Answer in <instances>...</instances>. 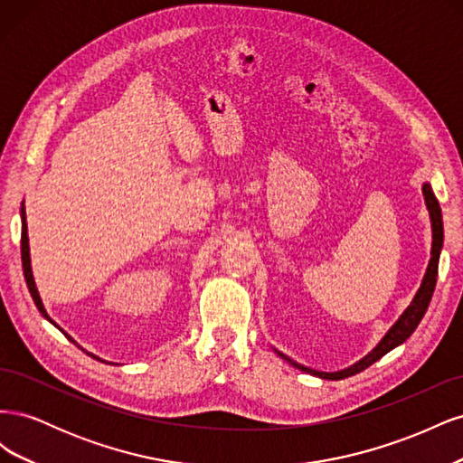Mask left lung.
Instances as JSON below:
<instances>
[{"label": "left lung", "instance_id": "obj_1", "mask_svg": "<svg viewBox=\"0 0 463 463\" xmlns=\"http://www.w3.org/2000/svg\"><path fill=\"white\" fill-rule=\"evenodd\" d=\"M423 197H425V204L429 210V218H430V230H432V245H430V260L427 264V270L425 276L421 279V286L415 291V296L411 299V303L405 307L403 313L398 317V320L392 325L386 334L383 335L378 344L371 349L367 355H363L359 361H355L354 365H349L345 369L340 371H334V373H326V371H317L311 367H305L301 363L289 359L288 355H284L282 352H274L282 357L284 361H288L291 367H296L303 373H309L313 376L318 378H325V381H342V378L347 376H354L361 371H365L367 367H371L373 363H376L383 355H386L392 349L402 345L405 340L410 338V335L415 332V328L419 326V322L425 317L427 309H429V303L432 298V291L434 286H437V274H439V260H440V250H442V243H444V228H442V213H440V206L437 197H434V193L430 189V184H423Z\"/></svg>", "mask_w": 463, "mask_h": 463}]
</instances>
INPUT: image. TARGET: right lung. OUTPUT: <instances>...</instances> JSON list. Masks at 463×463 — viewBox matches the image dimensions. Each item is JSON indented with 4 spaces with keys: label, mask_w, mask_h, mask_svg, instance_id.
I'll use <instances>...</instances> for the list:
<instances>
[{
    "label": "right lung",
    "mask_w": 463,
    "mask_h": 463,
    "mask_svg": "<svg viewBox=\"0 0 463 463\" xmlns=\"http://www.w3.org/2000/svg\"><path fill=\"white\" fill-rule=\"evenodd\" d=\"M21 259H23V272H24V279H26V286H29V291H31V296H33V299H34V305L38 307V311L42 313V317H44L46 320H50L53 326H58L55 325V322L50 318V315H48V311H46V307H44V303H42V299H40V293H38V288H36V282H34V276H33V266H31V247H29V230H26V213H24V203H23V206H21ZM60 328V326H58ZM61 330V328H60ZM63 332V330H61ZM65 334V332H63ZM67 335V340L69 342H73V344H77L71 335L69 334H65ZM79 345V344H77ZM80 347V345H79ZM82 349V347H80ZM82 352H85V349H82ZM89 354V352H87ZM90 357H94V359H98V361H104V359H100V357H96L94 354H89Z\"/></svg>",
    "instance_id": "add662e5"
}]
</instances>
